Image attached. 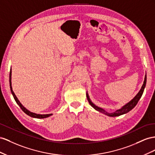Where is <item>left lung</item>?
I'll list each match as a JSON object with an SVG mask.
<instances>
[{
	"label": "left lung",
	"mask_w": 155,
	"mask_h": 155,
	"mask_svg": "<svg viewBox=\"0 0 155 155\" xmlns=\"http://www.w3.org/2000/svg\"><path fill=\"white\" fill-rule=\"evenodd\" d=\"M146 82H147V75L145 74V78H144V81H143V84L142 86H141L140 90L139 91V92L138 93V94H137L133 99H132L130 101H129V103H127L126 104H125L123 107H122L120 109H118L117 110H116L114 112H112V113H108L107 111H105V110L103 108H101L99 107H97L95 104L91 102V101L90 99V97L88 95L87 93H86V97H87V99L88 100V102H89L91 106V107L94 108V109H95L96 110H97L98 112H100L101 113H103L105 115H107L108 116L110 117H116V116H121V115L123 114H127V112H129V111L134 108L135 107V106L138 103V102L139 101V100L140 99L141 95H142L144 89H145V85H146Z\"/></svg>",
	"instance_id": "1"
}]
</instances>
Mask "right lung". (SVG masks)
Masks as SVG:
<instances>
[{"label": "right lung", "instance_id": "obj_1", "mask_svg": "<svg viewBox=\"0 0 155 155\" xmlns=\"http://www.w3.org/2000/svg\"><path fill=\"white\" fill-rule=\"evenodd\" d=\"M10 90H11V92L14 96V98L15 99V101H16L17 104H18L20 108H21V110L26 114H27L28 116L32 117H34V118H38V119H43V118H46L49 117L51 116H52V114H36V113H33L31 112L30 111H29L28 110L26 109L25 107H24L22 104L20 103V101L17 99V97H16V95H15L14 91L12 90V69H10Z\"/></svg>", "mask_w": 155, "mask_h": 155}]
</instances>
